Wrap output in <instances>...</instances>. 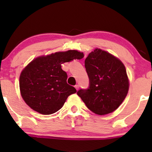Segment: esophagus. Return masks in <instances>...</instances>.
Wrapping results in <instances>:
<instances>
[{
	"label": "esophagus",
	"mask_w": 152,
	"mask_h": 152,
	"mask_svg": "<svg viewBox=\"0 0 152 152\" xmlns=\"http://www.w3.org/2000/svg\"><path fill=\"white\" fill-rule=\"evenodd\" d=\"M75 88H76V90H78V88H79V86H78V84L76 85V86H75Z\"/></svg>",
	"instance_id": "34e87169"
}]
</instances>
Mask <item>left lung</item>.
<instances>
[{
  "label": "left lung",
  "mask_w": 152,
  "mask_h": 152,
  "mask_svg": "<svg viewBox=\"0 0 152 152\" xmlns=\"http://www.w3.org/2000/svg\"><path fill=\"white\" fill-rule=\"evenodd\" d=\"M89 85L78 90L88 109L94 114L105 115L121 105L129 91L126 69L120 60L101 49L91 52L85 59Z\"/></svg>",
  "instance_id": "1"
}]
</instances>
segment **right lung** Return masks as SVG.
Wrapping results in <instances>:
<instances>
[{"instance_id":"1","label":"right lung","mask_w":152,"mask_h":152,"mask_svg":"<svg viewBox=\"0 0 152 152\" xmlns=\"http://www.w3.org/2000/svg\"><path fill=\"white\" fill-rule=\"evenodd\" d=\"M83 57V53L69 50L32 61L20 76V94L26 104L42 114L58 111L68 96L76 92L67 83V74L62 70L61 64Z\"/></svg>"}]
</instances>
